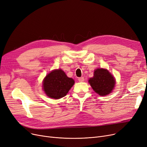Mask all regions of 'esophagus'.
I'll list each match as a JSON object with an SVG mask.
<instances>
[{
	"label": "esophagus",
	"mask_w": 147,
	"mask_h": 147,
	"mask_svg": "<svg viewBox=\"0 0 147 147\" xmlns=\"http://www.w3.org/2000/svg\"><path fill=\"white\" fill-rule=\"evenodd\" d=\"M78 80H79V81L80 82H83L84 81V79L83 77H81V78H79Z\"/></svg>",
	"instance_id": "esophagus-1"
}]
</instances>
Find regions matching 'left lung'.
<instances>
[{
  "label": "left lung",
  "instance_id": "8db88e82",
  "mask_svg": "<svg viewBox=\"0 0 147 147\" xmlns=\"http://www.w3.org/2000/svg\"><path fill=\"white\" fill-rule=\"evenodd\" d=\"M88 82L92 89L100 96L111 94L115 84L114 76L109 70L104 68L96 69L94 77L90 78Z\"/></svg>",
  "mask_w": 147,
  "mask_h": 147
}]
</instances>
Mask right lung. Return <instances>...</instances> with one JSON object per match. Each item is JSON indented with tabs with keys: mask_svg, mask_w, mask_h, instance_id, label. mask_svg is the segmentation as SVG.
Returning <instances> with one entry per match:
<instances>
[{
	"mask_svg": "<svg viewBox=\"0 0 147 147\" xmlns=\"http://www.w3.org/2000/svg\"><path fill=\"white\" fill-rule=\"evenodd\" d=\"M74 84L61 69H54L43 79V89L48 97L57 99L65 96Z\"/></svg>",
	"mask_w": 147,
	"mask_h": 147,
	"instance_id": "obj_1",
	"label": "right lung"
}]
</instances>
